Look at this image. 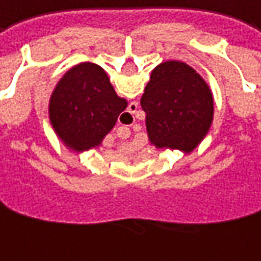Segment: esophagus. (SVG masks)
<instances>
[{
    "label": "esophagus",
    "mask_w": 261,
    "mask_h": 261,
    "mask_svg": "<svg viewBox=\"0 0 261 261\" xmlns=\"http://www.w3.org/2000/svg\"><path fill=\"white\" fill-rule=\"evenodd\" d=\"M136 110H138V104H136V102H130V105H129V111L125 112V116L134 118V114L136 112Z\"/></svg>",
    "instance_id": "esophagus-1"
}]
</instances>
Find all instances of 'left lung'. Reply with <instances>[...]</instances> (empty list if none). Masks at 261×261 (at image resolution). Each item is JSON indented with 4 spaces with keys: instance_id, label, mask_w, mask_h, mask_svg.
<instances>
[{
    "instance_id": "8db88e82",
    "label": "left lung",
    "mask_w": 261,
    "mask_h": 261,
    "mask_svg": "<svg viewBox=\"0 0 261 261\" xmlns=\"http://www.w3.org/2000/svg\"><path fill=\"white\" fill-rule=\"evenodd\" d=\"M140 105L149 140L157 149L193 151L214 119L211 88L193 67L177 60L154 67Z\"/></svg>"
}]
</instances>
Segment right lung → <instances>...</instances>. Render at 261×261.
I'll return each instance as SVG.
<instances>
[{
	"label": "right lung",
	"instance_id": "1",
	"mask_svg": "<svg viewBox=\"0 0 261 261\" xmlns=\"http://www.w3.org/2000/svg\"><path fill=\"white\" fill-rule=\"evenodd\" d=\"M126 107V99L116 95L104 68L87 62L70 68L57 83L49 118L68 149L84 151L101 145Z\"/></svg>",
	"mask_w": 261,
	"mask_h": 261
}]
</instances>
